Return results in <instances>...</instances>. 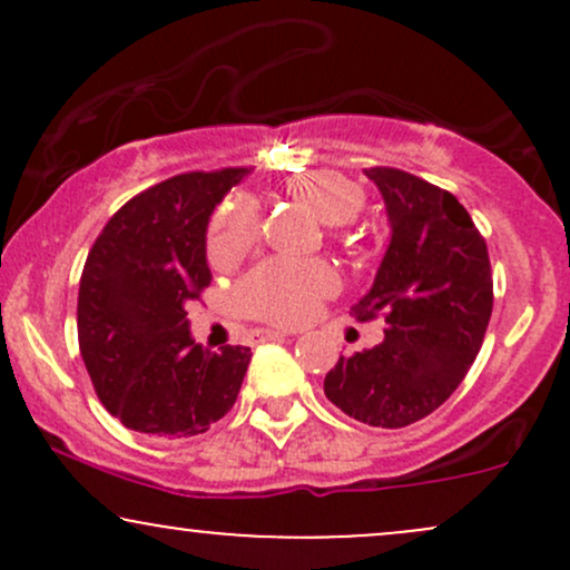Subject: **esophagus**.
<instances>
[{
    "instance_id": "obj_1",
    "label": "esophagus",
    "mask_w": 570,
    "mask_h": 570,
    "mask_svg": "<svg viewBox=\"0 0 570 570\" xmlns=\"http://www.w3.org/2000/svg\"><path fill=\"white\" fill-rule=\"evenodd\" d=\"M286 337V332H281V330H257L254 332V340H257V343H265V340H284Z\"/></svg>"
}]
</instances>
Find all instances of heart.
Wrapping results in <instances>:
<instances>
[{
    "mask_svg": "<svg viewBox=\"0 0 570 570\" xmlns=\"http://www.w3.org/2000/svg\"><path fill=\"white\" fill-rule=\"evenodd\" d=\"M286 195L324 225H348L362 212L364 195L353 181L330 171L294 174L284 181ZM263 230L259 208L248 195H233L219 206L208 233V259L217 267L233 265L257 244ZM337 289V276L326 263L267 259L248 271L235 286V305L259 322L294 326L318 311L322 299Z\"/></svg>",
    "mask_w": 570,
    "mask_h": 570,
    "instance_id": "obj_1",
    "label": "heart"
}]
</instances>
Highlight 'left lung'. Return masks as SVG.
<instances>
[{
  "label": "left lung",
  "mask_w": 570,
  "mask_h": 570,
  "mask_svg": "<svg viewBox=\"0 0 570 570\" xmlns=\"http://www.w3.org/2000/svg\"><path fill=\"white\" fill-rule=\"evenodd\" d=\"M385 200L391 244L356 322L385 318L375 348L340 356L324 394L367 426L402 429L458 389L493 313L485 238L448 189L389 166L364 168Z\"/></svg>",
  "instance_id": "8db88e82"
}]
</instances>
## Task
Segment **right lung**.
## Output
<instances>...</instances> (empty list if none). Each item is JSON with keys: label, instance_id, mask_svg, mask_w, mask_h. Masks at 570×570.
<instances>
[{"label": "right lung", "instance_id": "right-lung-1", "mask_svg": "<svg viewBox=\"0 0 570 570\" xmlns=\"http://www.w3.org/2000/svg\"><path fill=\"white\" fill-rule=\"evenodd\" d=\"M248 168L189 171L130 198L85 259L77 337L101 404L126 429L185 440L238 399L252 351L189 337L187 303L212 284L208 217Z\"/></svg>", "mask_w": 570, "mask_h": 570}]
</instances>
